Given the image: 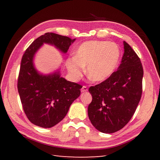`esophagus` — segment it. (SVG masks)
<instances>
[{"mask_svg":"<svg viewBox=\"0 0 160 160\" xmlns=\"http://www.w3.org/2000/svg\"><path fill=\"white\" fill-rule=\"evenodd\" d=\"M88 91V88L86 86H83L81 89V92H86Z\"/></svg>","mask_w":160,"mask_h":160,"instance_id":"esophagus-1","label":"esophagus"}]
</instances>
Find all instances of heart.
Masks as SVG:
<instances>
[{
    "label": "heart",
    "instance_id": "1",
    "mask_svg": "<svg viewBox=\"0 0 160 160\" xmlns=\"http://www.w3.org/2000/svg\"><path fill=\"white\" fill-rule=\"evenodd\" d=\"M120 49L116 43L91 40L81 44L76 56L68 58L66 66L71 77L78 80L82 76L84 67L94 82H103L116 69L120 58Z\"/></svg>",
    "mask_w": 160,
    "mask_h": 160
}]
</instances>
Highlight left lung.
<instances>
[{
  "label": "left lung",
  "instance_id": "1",
  "mask_svg": "<svg viewBox=\"0 0 160 160\" xmlns=\"http://www.w3.org/2000/svg\"><path fill=\"white\" fill-rule=\"evenodd\" d=\"M124 53L116 71L89 91L92 101L88 115L93 127L104 133L120 130L135 113L142 93L143 67L140 58L124 41Z\"/></svg>",
  "mask_w": 160,
  "mask_h": 160
}]
</instances>
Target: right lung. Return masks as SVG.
Here are the masks:
<instances>
[{"instance_id": "add662e5", "label": "right lung", "mask_w": 160, "mask_h": 160, "mask_svg": "<svg viewBox=\"0 0 160 160\" xmlns=\"http://www.w3.org/2000/svg\"><path fill=\"white\" fill-rule=\"evenodd\" d=\"M76 39L54 33L38 37L24 53L18 78V91L24 112L38 127L51 128L67 115L73 102L80 95L82 86L60 77L59 72L41 75L34 68L33 58L43 43L67 53Z\"/></svg>"}]
</instances>
